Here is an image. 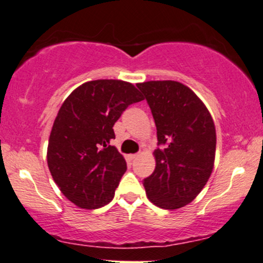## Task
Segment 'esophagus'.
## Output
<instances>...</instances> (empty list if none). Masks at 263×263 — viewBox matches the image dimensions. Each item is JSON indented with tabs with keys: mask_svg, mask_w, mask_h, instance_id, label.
<instances>
[{
	"mask_svg": "<svg viewBox=\"0 0 263 263\" xmlns=\"http://www.w3.org/2000/svg\"><path fill=\"white\" fill-rule=\"evenodd\" d=\"M138 156H140V154H129L128 158H129V159H136V158H137Z\"/></svg>",
	"mask_w": 263,
	"mask_h": 263,
	"instance_id": "1",
	"label": "esophagus"
}]
</instances>
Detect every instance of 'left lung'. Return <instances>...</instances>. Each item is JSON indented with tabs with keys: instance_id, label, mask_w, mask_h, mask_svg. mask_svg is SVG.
Listing matches in <instances>:
<instances>
[{
	"instance_id": "left-lung-1",
	"label": "left lung",
	"mask_w": 263,
	"mask_h": 263,
	"mask_svg": "<svg viewBox=\"0 0 263 263\" xmlns=\"http://www.w3.org/2000/svg\"><path fill=\"white\" fill-rule=\"evenodd\" d=\"M157 126L156 169L144 179L148 200L178 210L197 197L210 179L216 158V126L200 98L176 81L137 83Z\"/></svg>"
}]
</instances>
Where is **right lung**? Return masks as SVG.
Returning <instances> with one entry per match:
<instances>
[{"mask_svg": "<svg viewBox=\"0 0 263 263\" xmlns=\"http://www.w3.org/2000/svg\"><path fill=\"white\" fill-rule=\"evenodd\" d=\"M143 100L132 83L85 82L66 98L53 121L47 165L66 198L85 210L109 203L127 165L116 147L114 125L131 104Z\"/></svg>", "mask_w": 263, "mask_h": 263, "instance_id": "add662e5", "label": "right lung"}]
</instances>
